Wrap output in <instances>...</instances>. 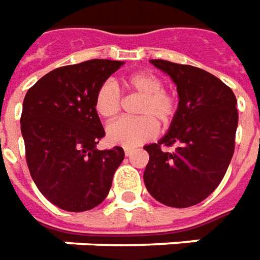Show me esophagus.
Wrapping results in <instances>:
<instances>
[{
    "label": "esophagus",
    "mask_w": 260,
    "mask_h": 260,
    "mask_svg": "<svg viewBox=\"0 0 260 260\" xmlns=\"http://www.w3.org/2000/svg\"><path fill=\"white\" fill-rule=\"evenodd\" d=\"M124 154H126V157H130V155L133 154V150L130 147H126L124 148Z\"/></svg>",
    "instance_id": "esophagus-1"
}]
</instances>
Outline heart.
<instances>
[{"mask_svg": "<svg viewBox=\"0 0 260 260\" xmlns=\"http://www.w3.org/2000/svg\"><path fill=\"white\" fill-rule=\"evenodd\" d=\"M124 85L130 92L141 96L136 106V114L140 117L120 119L106 128L107 140L124 147L139 146L153 139L158 132L157 123L168 126L177 112L175 99L162 90V82L155 75L137 72L127 76ZM94 110L102 119L113 120L121 110V98L117 86L113 82H105L94 94Z\"/></svg>", "mask_w": 260, "mask_h": 260, "instance_id": "1", "label": "heart"}]
</instances>
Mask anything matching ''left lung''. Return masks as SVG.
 I'll return each mask as SVG.
<instances>
[{"instance_id":"8db88e82","label":"left lung","mask_w":260,"mask_h":260,"mask_svg":"<svg viewBox=\"0 0 260 260\" xmlns=\"http://www.w3.org/2000/svg\"><path fill=\"white\" fill-rule=\"evenodd\" d=\"M150 62L175 83L178 107L164 137L144 146L150 155L144 184L167 207H192L214 192L228 170L235 150L236 98L222 80L200 68ZM173 144V152L160 150Z\"/></svg>"}]
</instances>
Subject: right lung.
<instances>
[{
    "instance_id": "right-lung-1",
    "label": "right lung",
    "mask_w": 260,
    "mask_h": 260,
    "mask_svg": "<svg viewBox=\"0 0 260 260\" xmlns=\"http://www.w3.org/2000/svg\"><path fill=\"white\" fill-rule=\"evenodd\" d=\"M124 62L92 59L62 66L26 92L21 114L26 164L46 200L71 212L98 207L124 158L121 147L98 150L105 137L94 94Z\"/></svg>"
}]
</instances>
